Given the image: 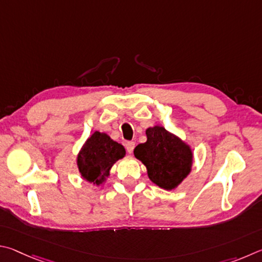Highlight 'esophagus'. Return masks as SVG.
<instances>
[{"instance_id":"esophagus-1","label":"esophagus","mask_w":262,"mask_h":262,"mask_svg":"<svg viewBox=\"0 0 262 262\" xmlns=\"http://www.w3.org/2000/svg\"><path fill=\"white\" fill-rule=\"evenodd\" d=\"M135 146H136L135 141H128V143H126V150L128 154H132V152H134Z\"/></svg>"}]
</instances>
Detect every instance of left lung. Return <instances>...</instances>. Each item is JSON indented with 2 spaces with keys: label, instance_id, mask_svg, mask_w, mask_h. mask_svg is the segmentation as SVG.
Instances as JSON below:
<instances>
[{
  "label": "left lung",
  "instance_id": "8db88e82",
  "mask_svg": "<svg viewBox=\"0 0 262 262\" xmlns=\"http://www.w3.org/2000/svg\"><path fill=\"white\" fill-rule=\"evenodd\" d=\"M146 137V143L135 148V157L147 169L148 178L155 185L175 190L192 170L191 146L160 125L148 127Z\"/></svg>",
  "mask_w": 262,
  "mask_h": 262
}]
</instances>
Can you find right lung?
<instances>
[{"label":"right lung","instance_id":"right-lung-1","mask_svg":"<svg viewBox=\"0 0 262 262\" xmlns=\"http://www.w3.org/2000/svg\"><path fill=\"white\" fill-rule=\"evenodd\" d=\"M124 146L104 132L95 131L82 144L77 155V167L82 180L99 186L107 182L110 169L125 157Z\"/></svg>","mask_w":262,"mask_h":262}]
</instances>
